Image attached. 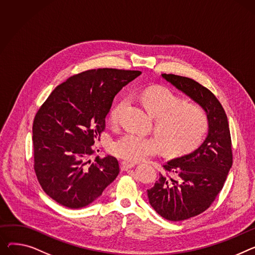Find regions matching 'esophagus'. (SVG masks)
I'll use <instances>...</instances> for the list:
<instances>
[{"instance_id":"1","label":"esophagus","mask_w":255,"mask_h":255,"mask_svg":"<svg viewBox=\"0 0 255 255\" xmlns=\"http://www.w3.org/2000/svg\"><path fill=\"white\" fill-rule=\"evenodd\" d=\"M135 166V164L134 163H131V162H126V161H123L122 163H121V169L123 171H126V170H128V169H130V168H132V167H134Z\"/></svg>"}]
</instances>
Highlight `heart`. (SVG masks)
Returning a JSON list of instances; mask_svg holds the SVG:
<instances>
[{"instance_id": "1", "label": "heart", "mask_w": 255, "mask_h": 255, "mask_svg": "<svg viewBox=\"0 0 255 255\" xmlns=\"http://www.w3.org/2000/svg\"><path fill=\"white\" fill-rule=\"evenodd\" d=\"M140 100L150 116L156 118L155 132L164 152L181 156L200 145L208 130V118L199 106L186 104L170 89L155 86L142 91ZM125 105L122 100L112 108L109 121L115 125ZM158 141L129 132L111 144V151L128 162H139L154 155Z\"/></svg>"}]
</instances>
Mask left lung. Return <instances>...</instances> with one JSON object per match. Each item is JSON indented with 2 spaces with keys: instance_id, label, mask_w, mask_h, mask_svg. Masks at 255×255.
Listing matches in <instances>:
<instances>
[{
  "instance_id": "8db88e82",
  "label": "left lung",
  "mask_w": 255,
  "mask_h": 255,
  "mask_svg": "<svg viewBox=\"0 0 255 255\" xmlns=\"http://www.w3.org/2000/svg\"><path fill=\"white\" fill-rule=\"evenodd\" d=\"M162 77L205 111L207 137L189 155L168 161L155 185L147 190L149 204L162 217L180 222L204 212L223 190L233 164L226 112L214 94L193 79L172 74Z\"/></svg>"
}]
</instances>
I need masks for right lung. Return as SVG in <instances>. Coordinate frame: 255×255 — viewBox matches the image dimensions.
Listing matches in <instances>:
<instances>
[{
	"mask_svg": "<svg viewBox=\"0 0 255 255\" xmlns=\"http://www.w3.org/2000/svg\"><path fill=\"white\" fill-rule=\"evenodd\" d=\"M139 71L89 70L72 76L52 91L32 124L35 172L44 192L71 209L86 207L120 172L113 156L87 165L92 145L106 128L116 94Z\"/></svg>",
	"mask_w": 255,
	"mask_h": 255,
	"instance_id": "1",
	"label": "right lung"
}]
</instances>
